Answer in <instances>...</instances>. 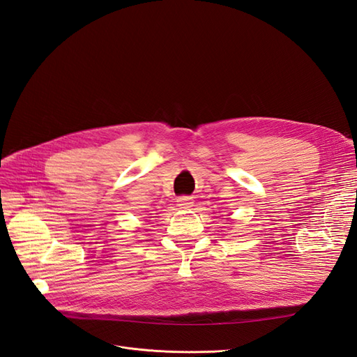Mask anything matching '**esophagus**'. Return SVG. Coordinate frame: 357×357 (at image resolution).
I'll return each mask as SVG.
<instances>
[{
	"label": "esophagus",
	"mask_w": 357,
	"mask_h": 357,
	"mask_svg": "<svg viewBox=\"0 0 357 357\" xmlns=\"http://www.w3.org/2000/svg\"><path fill=\"white\" fill-rule=\"evenodd\" d=\"M178 206L182 209H188L192 206V197H190V195H182V197H178Z\"/></svg>",
	"instance_id": "esophagus-1"
}]
</instances>
